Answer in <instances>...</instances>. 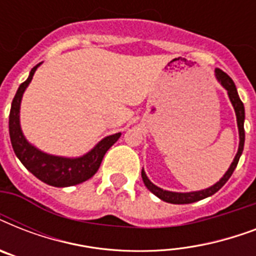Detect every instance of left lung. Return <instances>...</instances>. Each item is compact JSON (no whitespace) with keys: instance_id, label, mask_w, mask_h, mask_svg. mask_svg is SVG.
<instances>
[{"instance_id":"obj_1","label":"left lung","mask_w":256,"mask_h":256,"mask_svg":"<svg viewBox=\"0 0 256 256\" xmlns=\"http://www.w3.org/2000/svg\"><path fill=\"white\" fill-rule=\"evenodd\" d=\"M215 77L218 80V82L223 88L227 90V94H228V98H230L231 104L234 106L235 116H236V124H238V130H239V148L238 152L235 156L232 164L228 168V170L226 171V174L223 175L222 178L219 179V182H216L215 184H212L208 188H204V190L200 191H191V192H174V191H168L160 188V187L156 186L154 183L148 178V175L144 172V170L142 168V179H144V186L148 187V190L152 191V194L156 195L158 198L164 200L168 203H172V204H187V203L198 202L200 199H204L207 196H211L214 195L218 190H220L224 183L230 179V176L234 172L235 168L239 162V158L242 156L243 148H244V106H243V102L240 100L238 96V92H236V88H235L234 81L231 80L228 76H227L224 72H222L220 69H215Z\"/></svg>"}]
</instances>
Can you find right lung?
I'll return each instance as SVG.
<instances>
[{
	"label": "right lung",
	"instance_id": "right-lung-1",
	"mask_svg": "<svg viewBox=\"0 0 256 256\" xmlns=\"http://www.w3.org/2000/svg\"><path fill=\"white\" fill-rule=\"evenodd\" d=\"M40 65L41 64H38L30 70L29 77L20 85L12 102L9 114V134L12 146L21 164L40 180L54 187L74 186L78 183L85 182L96 174L106 152L118 140L120 132L106 136L98 142L90 152H86L85 156L78 158L50 156L29 144L25 136L22 134L21 124H20V108H21L24 92L33 80L34 73Z\"/></svg>",
	"mask_w": 256,
	"mask_h": 256
}]
</instances>
